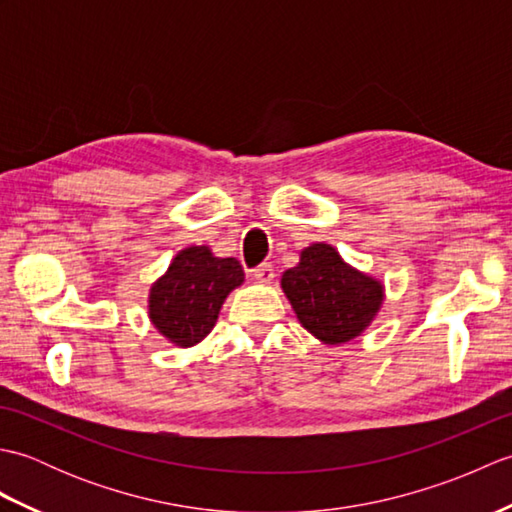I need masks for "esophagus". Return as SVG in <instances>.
<instances>
[{"instance_id":"1","label":"esophagus","mask_w":512,"mask_h":512,"mask_svg":"<svg viewBox=\"0 0 512 512\" xmlns=\"http://www.w3.org/2000/svg\"><path fill=\"white\" fill-rule=\"evenodd\" d=\"M250 275H253V279L259 281V284H273L275 268L270 266V264H262V266H257Z\"/></svg>"}]
</instances>
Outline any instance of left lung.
<instances>
[{"label":"left lung","mask_w":512,"mask_h":512,"mask_svg":"<svg viewBox=\"0 0 512 512\" xmlns=\"http://www.w3.org/2000/svg\"><path fill=\"white\" fill-rule=\"evenodd\" d=\"M297 319L323 343H347L361 334L383 303V286L347 266L330 244L301 250V262L281 277Z\"/></svg>","instance_id":"1"}]
</instances>
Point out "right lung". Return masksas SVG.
<instances>
[{"mask_svg":"<svg viewBox=\"0 0 512 512\" xmlns=\"http://www.w3.org/2000/svg\"><path fill=\"white\" fill-rule=\"evenodd\" d=\"M235 257H215L206 246L184 248L149 292V319L171 343L191 347L213 330L228 292L242 286Z\"/></svg>","mask_w":512,"mask_h":512,"instance_id":"right-lung-1","label":"right lung"}]
</instances>
